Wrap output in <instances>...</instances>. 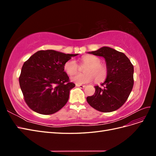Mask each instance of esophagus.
I'll return each mask as SVG.
<instances>
[{
  "mask_svg": "<svg viewBox=\"0 0 156 156\" xmlns=\"http://www.w3.org/2000/svg\"><path fill=\"white\" fill-rule=\"evenodd\" d=\"M76 87H79L81 88H84V87H85L86 86L85 85H82V84H76Z\"/></svg>",
  "mask_w": 156,
  "mask_h": 156,
  "instance_id": "obj_1",
  "label": "esophagus"
}]
</instances>
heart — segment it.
<instances>
[{
	"instance_id": "obj_1",
	"label": "heart",
	"mask_w": 156,
	"mask_h": 156,
	"mask_svg": "<svg viewBox=\"0 0 156 156\" xmlns=\"http://www.w3.org/2000/svg\"><path fill=\"white\" fill-rule=\"evenodd\" d=\"M81 62L84 68V73H79L73 75L71 80L75 83L83 84L90 83L94 79L97 82L101 81L105 79L107 75V68L106 66L101 62V59L94 55H86L81 58ZM65 72L69 75H73L77 73L79 66L76 61L70 59L64 65Z\"/></svg>"
}]
</instances>
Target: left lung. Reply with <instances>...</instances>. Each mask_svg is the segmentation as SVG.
Masks as SVG:
<instances>
[{
    "label": "left lung",
    "instance_id": "left-lung-1",
    "mask_svg": "<svg viewBox=\"0 0 156 156\" xmlns=\"http://www.w3.org/2000/svg\"><path fill=\"white\" fill-rule=\"evenodd\" d=\"M88 53L105 58L107 75L101 87H94L95 93L87 98V102L100 112H109L119 109L127 100L133 87V64L125 54L108 47Z\"/></svg>",
    "mask_w": 156,
    "mask_h": 156
}]
</instances>
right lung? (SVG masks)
Returning a JSON list of instances; mask_svg holds the SVG:
<instances>
[{"mask_svg":"<svg viewBox=\"0 0 156 156\" xmlns=\"http://www.w3.org/2000/svg\"><path fill=\"white\" fill-rule=\"evenodd\" d=\"M77 55L42 50L23 64L19 81L25 101L32 111L51 115L66 104L75 84L69 82L64 65Z\"/></svg>","mask_w":156,"mask_h":156,"instance_id":"1","label":"right lung"}]
</instances>
